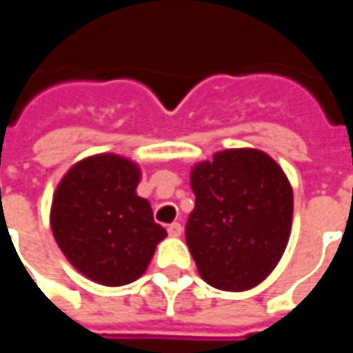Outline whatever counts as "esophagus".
I'll return each instance as SVG.
<instances>
[{"label":"esophagus","mask_w":353,"mask_h":353,"mask_svg":"<svg viewBox=\"0 0 353 353\" xmlns=\"http://www.w3.org/2000/svg\"><path fill=\"white\" fill-rule=\"evenodd\" d=\"M168 234L170 236H181L183 234L181 223H172V225H168Z\"/></svg>","instance_id":"1"}]
</instances>
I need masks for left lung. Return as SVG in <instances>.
Masks as SVG:
<instances>
[{
	"label": "left lung",
	"instance_id": "1",
	"mask_svg": "<svg viewBox=\"0 0 353 353\" xmlns=\"http://www.w3.org/2000/svg\"><path fill=\"white\" fill-rule=\"evenodd\" d=\"M194 210L185 240L202 280L244 291L265 280L288 245L293 191L263 151L229 149L191 174Z\"/></svg>",
	"mask_w": 353,
	"mask_h": 353
}]
</instances>
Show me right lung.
<instances>
[{
    "label": "right lung",
    "mask_w": 353,
    "mask_h": 353,
    "mask_svg": "<svg viewBox=\"0 0 353 353\" xmlns=\"http://www.w3.org/2000/svg\"><path fill=\"white\" fill-rule=\"evenodd\" d=\"M139 170L117 154L77 162L60 181L50 227L77 270L101 285H126L145 272L166 230L136 194Z\"/></svg>",
    "instance_id": "add662e5"
}]
</instances>
